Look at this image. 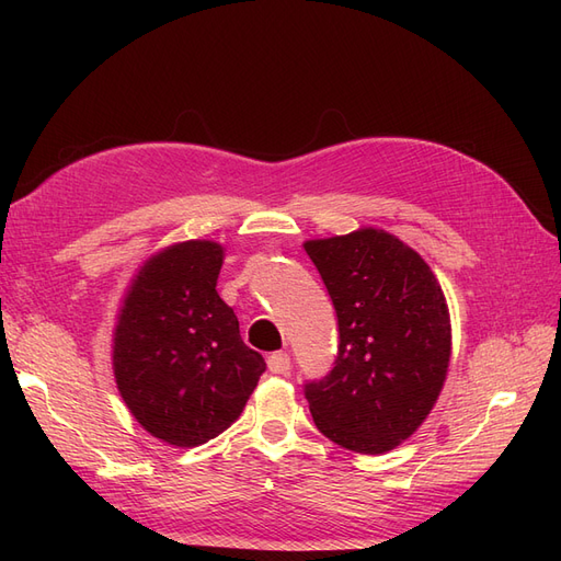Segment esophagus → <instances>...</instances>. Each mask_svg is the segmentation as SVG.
I'll use <instances>...</instances> for the list:
<instances>
[{
  "mask_svg": "<svg viewBox=\"0 0 561 561\" xmlns=\"http://www.w3.org/2000/svg\"><path fill=\"white\" fill-rule=\"evenodd\" d=\"M266 363H268V369L274 371V375H287V371H290V367H293L290 355H287L285 351H276V353H271Z\"/></svg>",
  "mask_w": 561,
  "mask_h": 561,
  "instance_id": "obj_1",
  "label": "esophagus"
}]
</instances>
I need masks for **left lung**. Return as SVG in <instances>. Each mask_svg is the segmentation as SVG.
<instances>
[{
  "label": "left lung",
  "mask_w": 561,
  "mask_h": 561,
  "mask_svg": "<svg viewBox=\"0 0 561 561\" xmlns=\"http://www.w3.org/2000/svg\"><path fill=\"white\" fill-rule=\"evenodd\" d=\"M336 311L325 377L304 383L318 431L358 454H383L433 410L451 355L445 295L396 236L363 229L304 243Z\"/></svg>",
  "instance_id": "1"
}]
</instances>
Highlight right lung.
Returning a JSON list of instances; mask_svg holds the SVG:
<instances>
[{"instance_id":"1","label":"right lung","mask_w":561,"mask_h":561,"mask_svg":"<svg viewBox=\"0 0 561 561\" xmlns=\"http://www.w3.org/2000/svg\"><path fill=\"white\" fill-rule=\"evenodd\" d=\"M219 268L222 248L210 241L159 252L133 280L114 332L118 393L145 431L178 447L229 428L266 369L215 290Z\"/></svg>"}]
</instances>
